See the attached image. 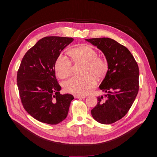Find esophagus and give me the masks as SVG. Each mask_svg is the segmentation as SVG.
I'll use <instances>...</instances> for the list:
<instances>
[{
  "label": "esophagus",
  "instance_id": "1",
  "mask_svg": "<svg viewBox=\"0 0 157 157\" xmlns=\"http://www.w3.org/2000/svg\"><path fill=\"white\" fill-rule=\"evenodd\" d=\"M74 96L76 99H83V98H86L85 96H80V95H75Z\"/></svg>",
  "mask_w": 157,
  "mask_h": 157
}]
</instances>
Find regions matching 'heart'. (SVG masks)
Masks as SVG:
<instances>
[{
  "label": "heart",
  "mask_w": 157,
  "mask_h": 157,
  "mask_svg": "<svg viewBox=\"0 0 157 157\" xmlns=\"http://www.w3.org/2000/svg\"><path fill=\"white\" fill-rule=\"evenodd\" d=\"M69 55L75 63L85 64L82 71L84 76L74 77L65 82L64 90L75 95L87 94L96 87V78L102 79L107 75L108 63L105 58L98 56V52L89 44H82L71 49ZM55 70L58 78L66 79L73 75V65L69 58L60 55L56 60Z\"/></svg>",
  "instance_id": "heart-1"
}]
</instances>
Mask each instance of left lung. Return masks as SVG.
Returning a JSON list of instances; mask_svg holds the SVG:
<instances>
[{"instance_id":"left-lung-1","label":"left lung","mask_w":157,"mask_h":157,"mask_svg":"<svg viewBox=\"0 0 157 157\" xmlns=\"http://www.w3.org/2000/svg\"><path fill=\"white\" fill-rule=\"evenodd\" d=\"M104 54L109 69L99 86L107 93L98 98V104L91 110L98 122L110 124L121 119L128 113L138 94L139 70L137 61L122 44L109 38L86 39Z\"/></svg>"}]
</instances>
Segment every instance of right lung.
<instances>
[{"mask_svg": "<svg viewBox=\"0 0 157 157\" xmlns=\"http://www.w3.org/2000/svg\"><path fill=\"white\" fill-rule=\"evenodd\" d=\"M73 40L70 37H44L21 59L17 75L21 102L27 113L41 122L56 125L68 114L74 97L60 94L55 64L61 52Z\"/></svg>", "mask_w": 157, "mask_h": 157, "instance_id": "obj_1", "label": "right lung"}]
</instances>
